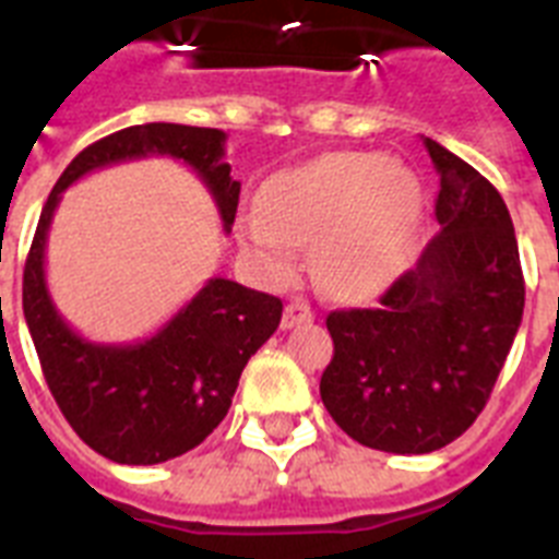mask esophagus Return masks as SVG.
Instances as JSON below:
<instances>
[{
  "label": "esophagus",
  "instance_id": "esophagus-1",
  "mask_svg": "<svg viewBox=\"0 0 559 559\" xmlns=\"http://www.w3.org/2000/svg\"><path fill=\"white\" fill-rule=\"evenodd\" d=\"M312 320H314V312L309 304H304V300H289L284 309V320H281V326L295 329V326H300V323H312Z\"/></svg>",
  "mask_w": 559,
  "mask_h": 559
}]
</instances>
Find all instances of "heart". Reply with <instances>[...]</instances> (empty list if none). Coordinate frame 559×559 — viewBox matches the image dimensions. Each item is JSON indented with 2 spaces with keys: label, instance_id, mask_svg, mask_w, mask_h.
<instances>
[{
  "label": "heart",
  "instance_id": "heart-1",
  "mask_svg": "<svg viewBox=\"0 0 559 559\" xmlns=\"http://www.w3.org/2000/svg\"><path fill=\"white\" fill-rule=\"evenodd\" d=\"M419 205V179L402 159L323 154L266 179L259 207L239 213L236 236L270 278L293 275L295 245H312L320 286L366 300L405 273Z\"/></svg>",
  "mask_w": 559,
  "mask_h": 559
}]
</instances>
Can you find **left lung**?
Returning a JSON list of instances; mask_svg holds the SVG:
<instances>
[{"label": "left lung", "instance_id": "obj_1", "mask_svg": "<svg viewBox=\"0 0 559 559\" xmlns=\"http://www.w3.org/2000/svg\"><path fill=\"white\" fill-rule=\"evenodd\" d=\"M441 230L373 309L329 312L334 357L320 400L354 441L419 455L459 439L487 405L523 318L521 252L492 182L425 138Z\"/></svg>", "mask_w": 559, "mask_h": 559}]
</instances>
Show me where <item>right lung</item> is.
Wrapping results in <instances>:
<instances>
[{"instance_id": "add662e5", "label": "right lung", "mask_w": 559, "mask_h": 559, "mask_svg": "<svg viewBox=\"0 0 559 559\" xmlns=\"http://www.w3.org/2000/svg\"><path fill=\"white\" fill-rule=\"evenodd\" d=\"M225 140L222 129L145 123L86 145L58 177L33 236L22 307L38 362L72 430L118 464H159L202 444L227 416L247 360L278 329L284 304L236 281L211 278L152 337L95 343L52 304L45 278L47 233L72 182L145 157H171L197 171L230 233L241 182L230 177Z\"/></svg>"}]
</instances>
